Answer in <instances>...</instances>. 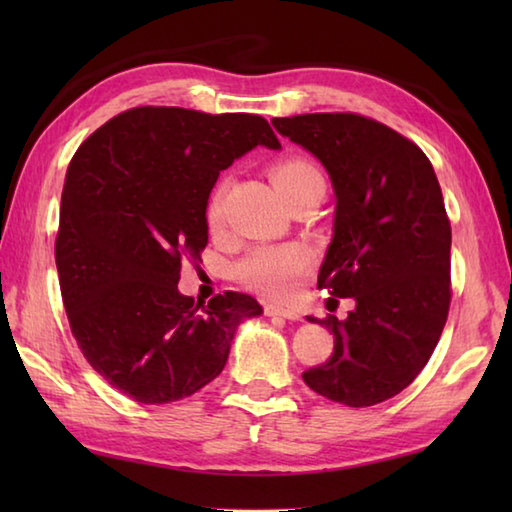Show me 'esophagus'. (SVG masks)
Returning <instances> with one entry per match:
<instances>
[{
    "label": "esophagus",
    "mask_w": 512,
    "mask_h": 512,
    "mask_svg": "<svg viewBox=\"0 0 512 512\" xmlns=\"http://www.w3.org/2000/svg\"><path fill=\"white\" fill-rule=\"evenodd\" d=\"M264 312L268 317H281V319H288V321H301V314L297 310H290V308H281V306H273V303H266Z\"/></svg>",
    "instance_id": "obj_1"
}]
</instances>
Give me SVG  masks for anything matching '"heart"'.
<instances>
[{
    "instance_id": "heart-1",
    "label": "heart",
    "mask_w": 512,
    "mask_h": 512,
    "mask_svg": "<svg viewBox=\"0 0 512 512\" xmlns=\"http://www.w3.org/2000/svg\"><path fill=\"white\" fill-rule=\"evenodd\" d=\"M275 187L290 200L292 195L312 187L325 184L323 173L310 160L292 156L279 160L273 167ZM224 200H226V178H220L211 189L204 204V222L211 233H220L224 228ZM312 266V253L301 244H264L239 259L235 266L237 279L259 295L270 299H290L299 288V279Z\"/></svg>"
}]
</instances>
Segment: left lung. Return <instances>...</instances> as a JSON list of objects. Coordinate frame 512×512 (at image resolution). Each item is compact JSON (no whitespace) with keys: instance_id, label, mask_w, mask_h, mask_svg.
Masks as SVG:
<instances>
[{"instance_id":"left-lung-1","label":"left lung","mask_w":512,"mask_h":512,"mask_svg":"<svg viewBox=\"0 0 512 512\" xmlns=\"http://www.w3.org/2000/svg\"><path fill=\"white\" fill-rule=\"evenodd\" d=\"M273 125L330 173L336 217L319 288L356 301L345 321L308 317L332 330L334 352L303 380L341 405H378L422 372L449 317L451 222L436 171L416 143L361 114Z\"/></svg>"}]
</instances>
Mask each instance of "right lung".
Masks as SVG:
<instances>
[{"instance_id": "1", "label": "right lung", "mask_w": 512, "mask_h": 512, "mask_svg": "<svg viewBox=\"0 0 512 512\" xmlns=\"http://www.w3.org/2000/svg\"><path fill=\"white\" fill-rule=\"evenodd\" d=\"M257 145V114L132 107L83 140L65 173L54 239L65 314L88 363L121 394L165 405L209 385L237 325L262 314L244 292L206 306L178 292L209 242L204 204L220 171Z\"/></svg>"}]
</instances>
